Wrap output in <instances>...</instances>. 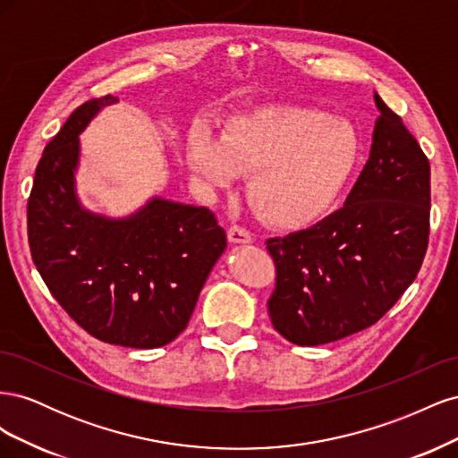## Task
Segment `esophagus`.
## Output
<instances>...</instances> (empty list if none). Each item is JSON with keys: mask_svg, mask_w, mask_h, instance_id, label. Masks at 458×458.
<instances>
[{"mask_svg": "<svg viewBox=\"0 0 458 458\" xmlns=\"http://www.w3.org/2000/svg\"><path fill=\"white\" fill-rule=\"evenodd\" d=\"M227 237H229V241H231V242H234V244H248V242H252V241H254L252 233L248 231V229H244V227H241V225H233V227H229V231H227Z\"/></svg>", "mask_w": 458, "mask_h": 458, "instance_id": "1", "label": "esophagus"}]
</instances>
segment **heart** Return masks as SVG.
<instances>
[{"label": "heart", "instance_id": "heart-1", "mask_svg": "<svg viewBox=\"0 0 458 458\" xmlns=\"http://www.w3.org/2000/svg\"><path fill=\"white\" fill-rule=\"evenodd\" d=\"M355 131L321 110L267 105L225 122L217 140L192 130L183 160L208 189L248 175L246 200L261 221L279 229L311 224L336 199L355 168Z\"/></svg>", "mask_w": 458, "mask_h": 458}]
</instances>
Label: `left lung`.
<instances>
[{
    "instance_id": "left-lung-1",
    "label": "left lung",
    "mask_w": 458,
    "mask_h": 458,
    "mask_svg": "<svg viewBox=\"0 0 458 458\" xmlns=\"http://www.w3.org/2000/svg\"><path fill=\"white\" fill-rule=\"evenodd\" d=\"M370 155L344 206L313 227L269 239L276 267L267 310L296 345L369 328L417 279L429 234V162L374 93Z\"/></svg>"
}]
</instances>
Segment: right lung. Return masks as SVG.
<instances>
[{"label":"right lung","instance_id":"obj_1","mask_svg":"<svg viewBox=\"0 0 458 458\" xmlns=\"http://www.w3.org/2000/svg\"><path fill=\"white\" fill-rule=\"evenodd\" d=\"M113 95L80 105L53 137L29 199L34 266L53 298L97 340L152 350L183 332L227 246L204 206L150 199L128 217L93 214L76 195L80 133Z\"/></svg>","mask_w":458,"mask_h":458}]
</instances>
